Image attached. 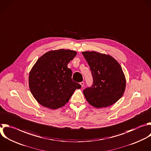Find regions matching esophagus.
Instances as JSON below:
<instances>
[{
  "label": "esophagus",
  "instance_id": "esophagus-1",
  "mask_svg": "<svg viewBox=\"0 0 151 151\" xmlns=\"http://www.w3.org/2000/svg\"><path fill=\"white\" fill-rule=\"evenodd\" d=\"M80 84H81V85L82 87L84 86V82H80Z\"/></svg>",
  "mask_w": 151,
  "mask_h": 151
}]
</instances>
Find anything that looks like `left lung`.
<instances>
[{
  "label": "left lung",
  "instance_id": "1",
  "mask_svg": "<svg viewBox=\"0 0 151 151\" xmlns=\"http://www.w3.org/2000/svg\"><path fill=\"white\" fill-rule=\"evenodd\" d=\"M91 70L93 84L83 92L89 104L96 108L109 107L122 96L126 78L118 62L110 55L96 52L82 53Z\"/></svg>",
  "mask_w": 151,
  "mask_h": 151
}]
</instances>
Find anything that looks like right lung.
Returning a JSON list of instances; mask_svg holds the SVG:
<instances>
[{
  "label": "right lung",
  "instance_id": "right-lung-1",
  "mask_svg": "<svg viewBox=\"0 0 151 151\" xmlns=\"http://www.w3.org/2000/svg\"><path fill=\"white\" fill-rule=\"evenodd\" d=\"M75 51L60 49L47 52L32 68L29 75L31 93L41 106L53 110L68 103L81 85L72 81L68 64L76 55Z\"/></svg>",
  "mask_w": 151,
  "mask_h": 151
}]
</instances>
